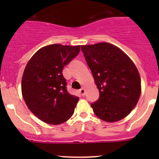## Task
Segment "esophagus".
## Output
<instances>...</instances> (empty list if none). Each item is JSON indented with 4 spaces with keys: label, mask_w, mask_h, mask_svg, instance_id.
<instances>
[{
    "label": "esophagus",
    "mask_w": 159,
    "mask_h": 159,
    "mask_svg": "<svg viewBox=\"0 0 159 159\" xmlns=\"http://www.w3.org/2000/svg\"><path fill=\"white\" fill-rule=\"evenodd\" d=\"M79 93L81 94V95L84 96V93H85V89H84V88H81V89L79 90Z\"/></svg>",
    "instance_id": "esophagus-1"
}]
</instances>
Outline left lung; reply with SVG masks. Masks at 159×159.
Masks as SVG:
<instances>
[{
  "label": "left lung",
  "instance_id": "8db88e82",
  "mask_svg": "<svg viewBox=\"0 0 159 159\" xmlns=\"http://www.w3.org/2000/svg\"><path fill=\"white\" fill-rule=\"evenodd\" d=\"M99 98L91 104L96 116L107 122L125 118L137 105L142 92L141 78L134 62L114 44L81 45Z\"/></svg>",
  "mask_w": 159,
  "mask_h": 159
}]
</instances>
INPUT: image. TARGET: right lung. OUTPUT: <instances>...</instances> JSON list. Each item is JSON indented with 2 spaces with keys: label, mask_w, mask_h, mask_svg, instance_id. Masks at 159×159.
<instances>
[{
  "label": "right lung",
  "mask_w": 159,
  "mask_h": 159,
  "mask_svg": "<svg viewBox=\"0 0 159 159\" xmlns=\"http://www.w3.org/2000/svg\"><path fill=\"white\" fill-rule=\"evenodd\" d=\"M79 51L80 45L50 44L38 50L25 67L22 96L30 111L44 122L61 124L74 114L79 98L67 91L62 70Z\"/></svg>",
  "instance_id": "1"
}]
</instances>
